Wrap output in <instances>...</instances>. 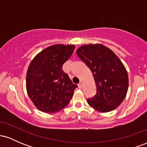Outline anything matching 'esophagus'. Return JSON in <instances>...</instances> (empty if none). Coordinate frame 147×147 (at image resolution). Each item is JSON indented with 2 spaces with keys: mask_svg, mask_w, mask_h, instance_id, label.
<instances>
[{
  "mask_svg": "<svg viewBox=\"0 0 147 147\" xmlns=\"http://www.w3.org/2000/svg\"><path fill=\"white\" fill-rule=\"evenodd\" d=\"M78 86H79V88H82V81H81V82L79 83Z\"/></svg>",
  "mask_w": 147,
  "mask_h": 147,
  "instance_id": "1",
  "label": "esophagus"
}]
</instances>
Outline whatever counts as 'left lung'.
<instances>
[{
    "instance_id": "left-lung-1",
    "label": "left lung",
    "mask_w": 147,
    "mask_h": 147,
    "mask_svg": "<svg viewBox=\"0 0 147 147\" xmlns=\"http://www.w3.org/2000/svg\"><path fill=\"white\" fill-rule=\"evenodd\" d=\"M76 52L90 69L97 87V93L87 99L88 104L102 113L115 109L124 101L129 88L124 64L111 49L99 43L84 45Z\"/></svg>"
}]
</instances>
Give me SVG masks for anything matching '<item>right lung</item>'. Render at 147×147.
Instances as JSON below:
<instances>
[{
    "label": "right lung",
    "instance_id": "1",
    "mask_svg": "<svg viewBox=\"0 0 147 147\" xmlns=\"http://www.w3.org/2000/svg\"><path fill=\"white\" fill-rule=\"evenodd\" d=\"M74 45L55 44L38 53L30 62L26 75L28 96L38 110L54 113L70 102L77 85L62 66L75 50Z\"/></svg>",
    "mask_w": 147,
    "mask_h": 147
}]
</instances>
